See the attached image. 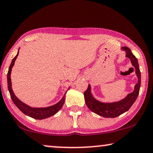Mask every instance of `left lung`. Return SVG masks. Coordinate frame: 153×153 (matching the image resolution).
<instances>
[{"instance_id":"left-lung-1","label":"left lung","mask_w":153,"mask_h":153,"mask_svg":"<svg viewBox=\"0 0 153 153\" xmlns=\"http://www.w3.org/2000/svg\"><path fill=\"white\" fill-rule=\"evenodd\" d=\"M121 50L126 52V57L130 59L132 65L135 69V74L138 82L134 85L133 91L128 94L121 100L113 102H101L97 100L93 96L91 91V85L90 84H88V89L84 92V99L88 108L95 114L105 118H114L127 112L136 101L140 90L141 72L137 59L128 48L122 47L121 48Z\"/></svg>"}]
</instances>
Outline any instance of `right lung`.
<instances>
[{
  "label": "right lung",
  "mask_w": 153,
  "mask_h": 153,
  "mask_svg": "<svg viewBox=\"0 0 153 153\" xmlns=\"http://www.w3.org/2000/svg\"><path fill=\"white\" fill-rule=\"evenodd\" d=\"M19 49L18 50V53L16 55V56L14 57V59H12V63H11L10 68H9V70L7 72V86H8V90L10 92L11 99L14 103L16 105V107L19 108V109L21 110V111L23 112V113L25 114L27 116H29L32 117L33 119H44L46 118H48V117H50L56 114L59 110L61 109L62 106H63L64 101H65V94L66 92L68 90L70 89L69 87L67 91L65 92V94H64L63 97H62V99L60 101H59L58 103H56L54 105L48 106V107H44V108H34L31 107V106L27 105V104L23 103V101H21L19 99H18V97L15 95L14 91L12 90V81H11V73H12V70L13 66L14 65L15 61L17 58L18 55H19Z\"/></svg>",
  "instance_id": "add662e5"
}]
</instances>
